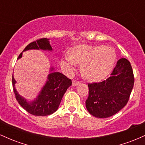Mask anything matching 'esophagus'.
Listing matches in <instances>:
<instances>
[{
    "mask_svg": "<svg viewBox=\"0 0 145 145\" xmlns=\"http://www.w3.org/2000/svg\"><path fill=\"white\" fill-rule=\"evenodd\" d=\"M80 82V81H78V80H74L72 82V85L73 86H77L78 84H79Z\"/></svg>",
    "mask_w": 145,
    "mask_h": 145,
    "instance_id": "34e87169",
    "label": "esophagus"
}]
</instances>
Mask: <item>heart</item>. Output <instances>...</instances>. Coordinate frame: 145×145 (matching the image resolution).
I'll return each mask as SVG.
<instances>
[{
    "label": "heart",
    "instance_id": "heart-1",
    "mask_svg": "<svg viewBox=\"0 0 145 145\" xmlns=\"http://www.w3.org/2000/svg\"><path fill=\"white\" fill-rule=\"evenodd\" d=\"M69 53L70 55H66L62 61L63 68L71 72L77 63H82V74L91 81H99L106 78L116 60L115 52L109 46L78 45L71 48Z\"/></svg>",
    "mask_w": 145,
    "mask_h": 145
}]
</instances>
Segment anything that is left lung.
Here are the masks:
<instances>
[{"label": "left lung", "mask_w": 145, "mask_h": 145, "mask_svg": "<svg viewBox=\"0 0 145 145\" xmlns=\"http://www.w3.org/2000/svg\"><path fill=\"white\" fill-rule=\"evenodd\" d=\"M134 84L130 63L125 58L119 59L109 78L102 82L88 84L86 109L97 118L114 115L127 104Z\"/></svg>", "instance_id": "obj_1"}]
</instances>
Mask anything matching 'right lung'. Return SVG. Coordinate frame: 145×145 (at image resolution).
<instances>
[{
    "instance_id": "obj_1",
    "label": "right lung",
    "mask_w": 145,
    "mask_h": 145,
    "mask_svg": "<svg viewBox=\"0 0 145 145\" xmlns=\"http://www.w3.org/2000/svg\"><path fill=\"white\" fill-rule=\"evenodd\" d=\"M31 49H42L52 50V47L49 44V41L46 38L37 39L26 46L24 51ZM20 54L18 59L22 57ZM48 81L45 84L42 91L35 101L31 104H28L22 96L20 95L15 89V80L12 76V84L15 97L20 105L30 114L35 116H42L52 114L57 110L61 99L65 93L69 86L71 85V80L67 76L59 72L52 71L48 75Z\"/></svg>"
}]
</instances>
